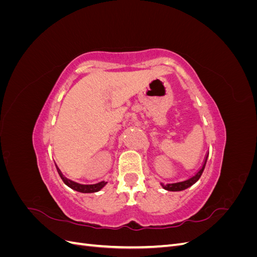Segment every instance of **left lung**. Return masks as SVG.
<instances>
[{"instance_id": "8db88e82", "label": "left lung", "mask_w": 257, "mask_h": 257, "mask_svg": "<svg viewBox=\"0 0 257 257\" xmlns=\"http://www.w3.org/2000/svg\"><path fill=\"white\" fill-rule=\"evenodd\" d=\"M207 159H208V153H207L206 158H205V160H204L203 165H201V167L198 169V172H197L195 175H193L191 178L186 179V180H184V181L176 182V183H169V184L162 183V186H163V188H164L165 190H167V191H182V190H185V189L190 188L191 185H193L194 183H195V182L198 180V179H199L200 176H201V174H203L204 169H205V166H206V163H207Z\"/></svg>"}]
</instances>
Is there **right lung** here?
Masks as SVG:
<instances>
[{
	"label": "right lung",
	"instance_id": "obj_1",
	"mask_svg": "<svg viewBox=\"0 0 257 257\" xmlns=\"http://www.w3.org/2000/svg\"><path fill=\"white\" fill-rule=\"evenodd\" d=\"M57 166V165H56ZM57 170L58 173L61 177L62 180H63V182L69 186V188L77 191V192H81V193H94V192H97L99 191L100 189L103 188V186L107 183L105 181H100V182H97V183H94V184H81V183H78V182H75V181H72L69 180V179L65 178L63 175H62L61 170L58 168L57 166Z\"/></svg>",
	"mask_w": 257,
	"mask_h": 257
}]
</instances>
